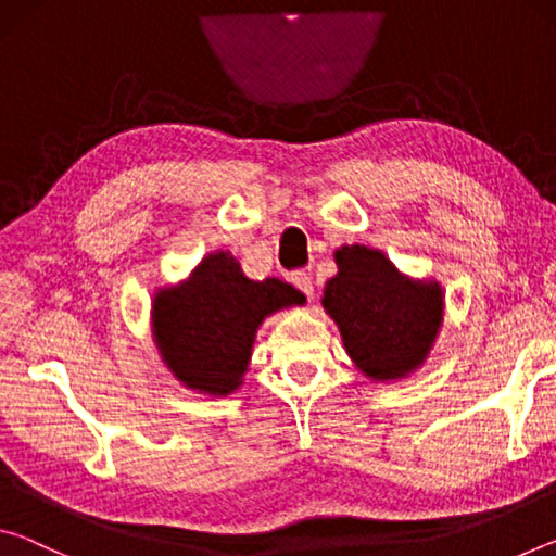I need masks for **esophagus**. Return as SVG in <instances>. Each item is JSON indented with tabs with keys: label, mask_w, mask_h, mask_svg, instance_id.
Returning <instances> with one entry per match:
<instances>
[{
	"label": "esophagus",
	"mask_w": 556,
	"mask_h": 556,
	"mask_svg": "<svg viewBox=\"0 0 556 556\" xmlns=\"http://www.w3.org/2000/svg\"><path fill=\"white\" fill-rule=\"evenodd\" d=\"M291 285H294L299 291H304V294L312 299L314 296V279L312 275H306V271H291L289 277Z\"/></svg>",
	"instance_id": "esophagus-1"
}]
</instances>
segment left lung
<instances>
[{
    "mask_svg": "<svg viewBox=\"0 0 556 556\" xmlns=\"http://www.w3.org/2000/svg\"><path fill=\"white\" fill-rule=\"evenodd\" d=\"M336 265L321 304L355 368L375 382L402 380L421 368L444 324L439 281L402 275L382 250L365 244H343Z\"/></svg>",
    "mask_w": 556,
    "mask_h": 556,
    "instance_id": "obj_1",
    "label": "left lung"
}]
</instances>
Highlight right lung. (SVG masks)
I'll return each instance as SVG.
<instances>
[{
  "instance_id": "right-lung-1",
  "label": "right lung",
  "mask_w": 556,
  "mask_h": 556,
  "mask_svg": "<svg viewBox=\"0 0 556 556\" xmlns=\"http://www.w3.org/2000/svg\"><path fill=\"white\" fill-rule=\"evenodd\" d=\"M304 304L281 279H248L230 252H211L184 281L152 301L156 351L184 388L228 397L242 388L257 328L267 316Z\"/></svg>"
}]
</instances>
